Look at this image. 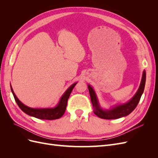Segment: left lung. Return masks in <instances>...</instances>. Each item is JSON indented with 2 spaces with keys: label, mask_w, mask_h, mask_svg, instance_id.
<instances>
[{
  "label": "left lung",
  "mask_w": 158,
  "mask_h": 158,
  "mask_svg": "<svg viewBox=\"0 0 158 158\" xmlns=\"http://www.w3.org/2000/svg\"><path fill=\"white\" fill-rule=\"evenodd\" d=\"M145 83L146 71L144 70L143 72L140 87L138 88L136 94L135 95V96L127 103L119 105V106L113 108L112 109L108 110V111H104V110H103L99 107L96 95H95L92 88L88 85V89L90 95L91 102H92V106L94 108V111L95 115L103 119H115L127 116L128 114L133 111V110L136 107L138 103H139L140 98L143 92H144Z\"/></svg>",
  "instance_id": "left-lung-1"
}]
</instances>
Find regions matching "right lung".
I'll use <instances>...</instances> for the list:
<instances>
[{"instance_id": "1", "label": "right lung", "mask_w": 158, "mask_h": 158, "mask_svg": "<svg viewBox=\"0 0 158 158\" xmlns=\"http://www.w3.org/2000/svg\"><path fill=\"white\" fill-rule=\"evenodd\" d=\"M76 84V83L73 84L66 91V92L63 94V96H62L58 106L52 109H33L29 107H27L17 98L15 94L13 92V89L11 87V85L10 88L14 95V98L15 99V101L17 103L18 106L25 113L40 119L53 120V119H57L60 118L64 114L66 106H67V102L68 99L70 97V94H71L72 91H73Z\"/></svg>"}]
</instances>
